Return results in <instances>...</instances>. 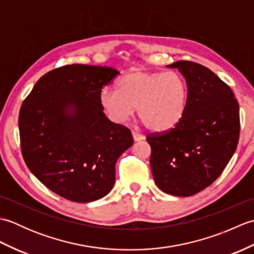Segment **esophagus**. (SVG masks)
I'll return each mask as SVG.
<instances>
[{
    "mask_svg": "<svg viewBox=\"0 0 254 254\" xmlns=\"http://www.w3.org/2000/svg\"><path fill=\"white\" fill-rule=\"evenodd\" d=\"M132 136H133V139L135 142H138V141H142V139H144V136L142 135V134H139L135 131H132Z\"/></svg>",
    "mask_w": 254,
    "mask_h": 254,
    "instance_id": "1",
    "label": "esophagus"
}]
</instances>
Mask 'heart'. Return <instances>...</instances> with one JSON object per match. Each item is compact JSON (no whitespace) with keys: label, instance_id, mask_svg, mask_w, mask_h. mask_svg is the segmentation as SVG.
I'll return each mask as SVG.
<instances>
[{"label":"heart","instance_id":"heart-1","mask_svg":"<svg viewBox=\"0 0 254 254\" xmlns=\"http://www.w3.org/2000/svg\"><path fill=\"white\" fill-rule=\"evenodd\" d=\"M189 88L182 75L175 71L134 69L118 82V90H101L99 101L113 122L127 121L137 116L148 130L168 131L185 115Z\"/></svg>","mask_w":254,"mask_h":254}]
</instances>
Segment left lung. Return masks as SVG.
<instances>
[{"instance_id": "obj_1", "label": "left lung", "mask_w": 254, "mask_h": 254, "mask_svg": "<svg viewBox=\"0 0 254 254\" xmlns=\"http://www.w3.org/2000/svg\"><path fill=\"white\" fill-rule=\"evenodd\" d=\"M189 96L185 115L168 131L149 133L150 168L161 191L191 196L209 187L233 157L240 134L239 105L229 86L206 66L178 61Z\"/></svg>"}]
</instances>
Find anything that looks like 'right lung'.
<instances>
[{
  "instance_id": "add662e5",
  "label": "right lung",
  "mask_w": 254,
  "mask_h": 254,
  "mask_svg": "<svg viewBox=\"0 0 254 254\" xmlns=\"http://www.w3.org/2000/svg\"><path fill=\"white\" fill-rule=\"evenodd\" d=\"M115 68L72 64L52 69L20 107L21 155L29 170L58 195L88 203L107 195L116 163L133 145L131 131L111 122L99 96Z\"/></svg>"
}]
</instances>
